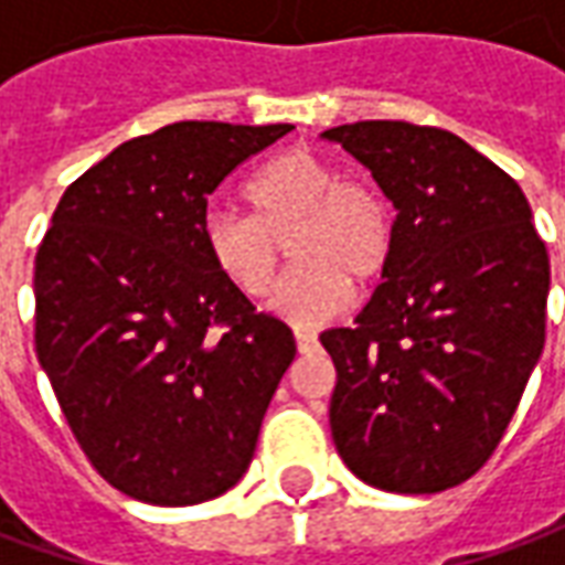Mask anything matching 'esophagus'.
Listing matches in <instances>:
<instances>
[{"label": "esophagus", "mask_w": 565, "mask_h": 565, "mask_svg": "<svg viewBox=\"0 0 565 565\" xmlns=\"http://www.w3.org/2000/svg\"><path fill=\"white\" fill-rule=\"evenodd\" d=\"M294 339H296V348H299V354H308V351H315V348H318V335H315V332L299 330Z\"/></svg>", "instance_id": "34e87169"}]
</instances>
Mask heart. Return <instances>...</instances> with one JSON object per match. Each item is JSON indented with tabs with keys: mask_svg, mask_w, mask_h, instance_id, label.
Instances as JSON below:
<instances>
[{
	"mask_svg": "<svg viewBox=\"0 0 565 565\" xmlns=\"http://www.w3.org/2000/svg\"><path fill=\"white\" fill-rule=\"evenodd\" d=\"M245 199L254 214L214 209L202 221L211 266L238 294H269L281 242L290 232L296 266L278 284L269 308L294 327L335 318L351 281H375L393 254V214L379 190L351 181L308 150L281 153L247 178Z\"/></svg>",
	"mask_w": 565,
	"mask_h": 565,
	"instance_id": "heart-1",
	"label": "heart"
}]
</instances>
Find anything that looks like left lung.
<instances>
[{
  "label": "left lung",
  "mask_w": 565,
  "mask_h": 565,
  "mask_svg": "<svg viewBox=\"0 0 565 565\" xmlns=\"http://www.w3.org/2000/svg\"><path fill=\"white\" fill-rule=\"evenodd\" d=\"M396 209L384 281L354 327L320 332L335 363L344 466L387 493H438L497 450L545 348V242L514 178L448 129H327Z\"/></svg>",
  "instance_id": "1"
}]
</instances>
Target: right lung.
<instances>
[{
	"instance_id": "add662e5",
	"label": "right lung",
	"mask_w": 565,
	"mask_h": 565,
	"mask_svg": "<svg viewBox=\"0 0 565 565\" xmlns=\"http://www.w3.org/2000/svg\"><path fill=\"white\" fill-rule=\"evenodd\" d=\"M290 129L181 120L124 141L63 193L35 254L39 363L96 472L139 502L238 484L294 363L290 327L202 245L217 184Z\"/></svg>"
}]
</instances>
